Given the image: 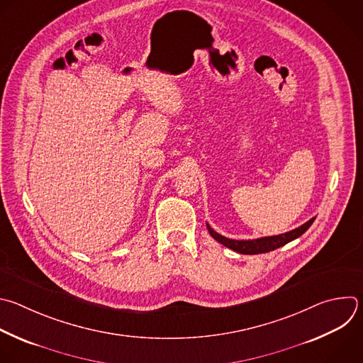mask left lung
Wrapping results in <instances>:
<instances>
[{"instance_id":"obj_1","label":"left lung","mask_w":363,"mask_h":363,"mask_svg":"<svg viewBox=\"0 0 363 363\" xmlns=\"http://www.w3.org/2000/svg\"><path fill=\"white\" fill-rule=\"evenodd\" d=\"M315 218L309 219L308 222H305L303 225H301L299 228L281 233V235H275V236H265V238H258V239H248V240H236V239H229L225 238L222 235H219L218 232H215L209 223H206L208 232L211 233V236L213 239H216L219 244L225 245L226 248L239 252V254H245V255H257V254H265V252H271L274 250H278L284 245H286L291 240L299 238L302 233H305L309 226L313 223Z\"/></svg>"}]
</instances>
